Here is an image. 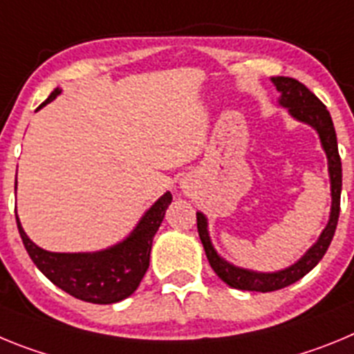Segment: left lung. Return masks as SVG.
<instances>
[{
  "mask_svg": "<svg viewBox=\"0 0 354 354\" xmlns=\"http://www.w3.org/2000/svg\"><path fill=\"white\" fill-rule=\"evenodd\" d=\"M271 81L280 92L278 104L282 108H287L290 117L296 118L298 122H303L306 126H310L319 134L321 147H323L328 159L331 209L326 227L323 228V232H321V236L317 237L314 245L306 250L305 255L294 264H290L289 268H286V270L273 271V273L245 270V268H239V266H234L225 261L212 246L211 236H209L207 230V218H205L204 212H196V227H198L200 241L204 245L205 255H207V261L212 270H214V273L227 286L234 287V289L257 290V292H271V290L283 289L290 283L298 282L299 278L305 277L308 271H312L319 264V261L324 257L331 239H333V234H335L340 212V192H342V162H340L339 147H337L335 127H333V122H331L330 111L326 109V106L298 80L277 76L271 77Z\"/></svg>",
  "mask_w": 354,
  "mask_h": 354,
  "instance_id": "obj_1",
  "label": "left lung"
}]
</instances>
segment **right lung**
<instances>
[{"instance_id": "1", "label": "right lung", "mask_w": 354, "mask_h": 354, "mask_svg": "<svg viewBox=\"0 0 354 354\" xmlns=\"http://www.w3.org/2000/svg\"><path fill=\"white\" fill-rule=\"evenodd\" d=\"M60 93L62 88L53 90L37 111L55 101ZM170 204L171 193L167 192L150 205L126 239L99 252H48L26 236L19 216H15V220L28 255L56 287L83 301L109 305L129 298L138 289L143 274L149 270L152 239Z\"/></svg>"}]
</instances>
